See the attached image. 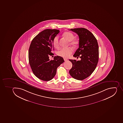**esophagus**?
Masks as SVG:
<instances>
[{"label":"esophagus","instance_id":"1","mask_svg":"<svg viewBox=\"0 0 123 123\" xmlns=\"http://www.w3.org/2000/svg\"><path fill=\"white\" fill-rule=\"evenodd\" d=\"M64 60L65 62H67V61H68V60L67 59H65V58H64Z\"/></svg>","mask_w":123,"mask_h":123}]
</instances>
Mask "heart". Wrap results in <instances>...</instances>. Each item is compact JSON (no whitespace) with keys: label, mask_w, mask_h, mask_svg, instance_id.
Here are the masks:
<instances>
[{"label":"heart","mask_w":123,"mask_h":123,"mask_svg":"<svg viewBox=\"0 0 123 123\" xmlns=\"http://www.w3.org/2000/svg\"><path fill=\"white\" fill-rule=\"evenodd\" d=\"M63 36L70 42V44L73 45H76L78 43L76 40H74V36L72 32H65L63 34ZM53 45L54 47L58 48L59 46V37H55L53 40ZM73 52L72 48H62L59 49L57 52V54L59 56L64 58H68Z\"/></svg>","instance_id":"1"}]
</instances>
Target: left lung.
Masks as SVG:
<instances>
[{"mask_svg": "<svg viewBox=\"0 0 123 123\" xmlns=\"http://www.w3.org/2000/svg\"><path fill=\"white\" fill-rule=\"evenodd\" d=\"M69 30L76 33L79 37V48L73 56L81 58L78 61L69 60L73 64L69 74L76 80H83L92 74L97 65L99 59L97 41L94 35L85 28H75Z\"/></svg>", "mask_w": 123, "mask_h": 123, "instance_id": "obj_1", "label": "left lung"}]
</instances>
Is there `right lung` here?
<instances>
[{"label":"right lung","mask_w":123,"mask_h":123,"mask_svg":"<svg viewBox=\"0 0 123 123\" xmlns=\"http://www.w3.org/2000/svg\"><path fill=\"white\" fill-rule=\"evenodd\" d=\"M60 32L59 30L47 29L33 38L29 50V63L32 72L37 78L45 81L51 80L56 75L57 68L64 62L63 58L55 56L49 59L54 50L53 40Z\"/></svg>","instance_id":"add662e5"}]
</instances>
